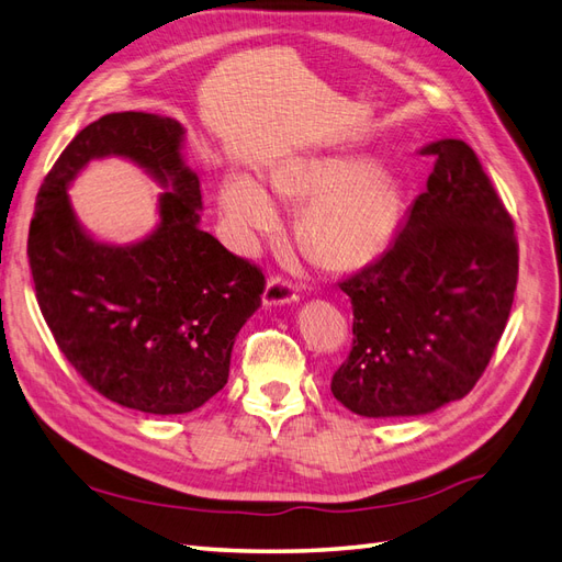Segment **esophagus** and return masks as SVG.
Segmentation results:
<instances>
[{"label": "esophagus", "instance_id": "esophagus-1", "mask_svg": "<svg viewBox=\"0 0 562 562\" xmlns=\"http://www.w3.org/2000/svg\"><path fill=\"white\" fill-rule=\"evenodd\" d=\"M299 299V290L294 286V282L284 276H272L266 284L263 292V304L266 306H282L290 304V301Z\"/></svg>", "mask_w": 562, "mask_h": 562}]
</instances>
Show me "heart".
<instances>
[{
    "label": "heart",
    "instance_id": "obj_1",
    "mask_svg": "<svg viewBox=\"0 0 562 562\" xmlns=\"http://www.w3.org/2000/svg\"><path fill=\"white\" fill-rule=\"evenodd\" d=\"M284 196L313 201L304 218L308 249L329 266H361L390 241L396 196L378 168L356 158L299 164L278 178ZM223 213L244 241H256L280 223L276 201L251 178H233L223 190Z\"/></svg>",
    "mask_w": 562,
    "mask_h": 562
}]
</instances>
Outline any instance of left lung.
I'll return each mask as SVG.
<instances>
[{
  "label": "left lung",
  "mask_w": 562,
  "mask_h": 562,
  "mask_svg": "<svg viewBox=\"0 0 562 562\" xmlns=\"http://www.w3.org/2000/svg\"><path fill=\"white\" fill-rule=\"evenodd\" d=\"M427 190L378 261L341 280L353 341L333 375L339 404L401 418L463 398L492 361L517 286V239L477 154L437 139Z\"/></svg>",
  "instance_id": "8db88e82"
}]
</instances>
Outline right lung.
Returning <instances> with one entry per match:
<instances>
[{
	"instance_id": "1",
	"label": "right lung",
	"mask_w": 562,
	"mask_h": 562,
	"mask_svg": "<svg viewBox=\"0 0 562 562\" xmlns=\"http://www.w3.org/2000/svg\"><path fill=\"white\" fill-rule=\"evenodd\" d=\"M182 125L144 111L80 131L42 180L27 233L35 296L56 347L94 392L154 415L218 394L241 325L261 306L263 270L199 227V178L182 164ZM119 153L171 184L162 223L131 248L81 233L65 194L90 157Z\"/></svg>"
}]
</instances>
